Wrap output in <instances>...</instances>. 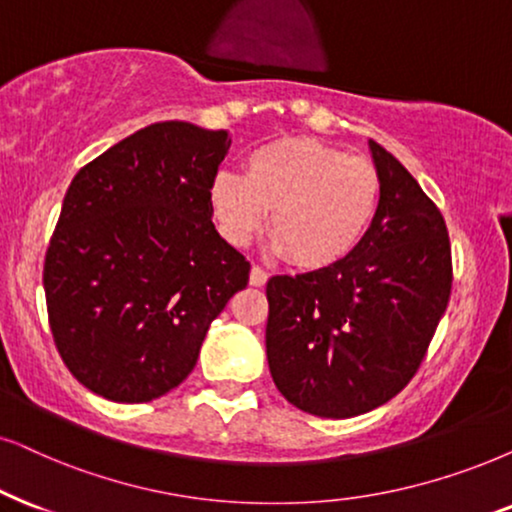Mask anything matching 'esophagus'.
<instances>
[{
    "mask_svg": "<svg viewBox=\"0 0 512 512\" xmlns=\"http://www.w3.org/2000/svg\"><path fill=\"white\" fill-rule=\"evenodd\" d=\"M267 278H269V274L267 271H264L262 267H257V264H252V269H250V286H264V283H267Z\"/></svg>",
    "mask_w": 512,
    "mask_h": 512,
    "instance_id": "obj_1",
    "label": "esophagus"
}]
</instances>
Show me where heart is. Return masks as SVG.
<instances>
[{"label": "heart", "instance_id": "heart-1", "mask_svg": "<svg viewBox=\"0 0 512 512\" xmlns=\"http://www.w3.org/2000/svg\"><path fill=\"white\" fill-rule=\"evenodd\" d=\"M383 181L373 163L314 139H278L250 151L243 177L219 172L210 208L231 245L269 217L274 248L300 269H326L352 255L378 215Z\"/></svg>", "mask_w": 512, "mask_h": 512}]
</instances>
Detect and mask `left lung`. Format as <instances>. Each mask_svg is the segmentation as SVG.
<instances>
[{
  "mask_svg": "<svg viewBox=\"0 0 512 512\" xmlns=\"http://www.w3.org/2000/svg\"><path fill=\"white\" fill-rule=\"evenodd\" d=\"M368 146L383 191L359 248L333 267L267 283L271 378L321 418L373 411L411 383L454 281L442 212L390 151Z\"/></svg>",
  "mask_w": 512,
  "mask_h": 512,
  "instance_id": "1",
  "label": "left lung"
}]
</instances>
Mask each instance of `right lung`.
<instances>
[{
	"instance_id": "1",
	"label": "right lung",
	"mask_w": 512,
	"mask_h": 512,
	"mask_svg": "<svg viewBox=\"0 0 512 512\" xmlns=\"http://www.w3.org/2000/svg\"><path fill=\"white\" fill-rule=\"evenodd\" d=\"M224 129L155 122L84 165L44 257L63 364L99 397L158 399L184 383L250 262L212 224Z\"/></svg>"
}]
</instances>
